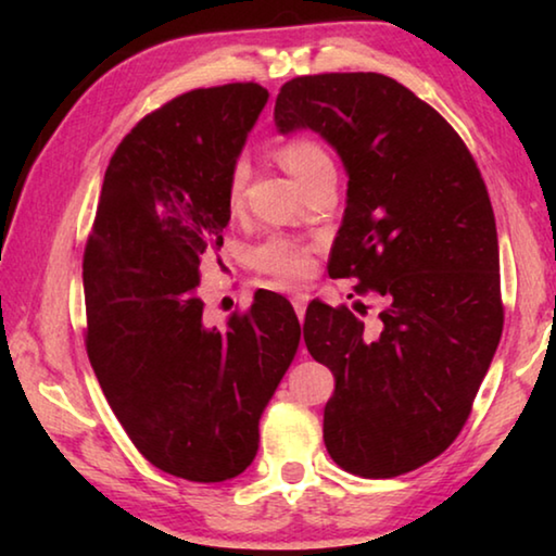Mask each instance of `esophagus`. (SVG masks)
Segmentation results:
<instances>
[{
  "instance_id": "esophagus-1",
  "label": "esophagus",
  "mask_w": 556,
  "mask_h": 556,
  "mask_svg": "<svg viewBox=\"0 0 556 556\" xmlns=\"http://www.w3.org/2000/svg\"><path fill=\"white\" fill-rule=\"evenodd\" d=\"M291 304H294V312L296 316L304 321V314H306V304H308V294H294L291 296Z\"/></svg>"
}]
</instances>
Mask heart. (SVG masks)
<instances>
[{
	"label": "heart",
	"instance_id": "obj_1",
	"mask_svg": "<svg viewBox=\"0 0 556 556\" xmlns=\"http://www.w3.org/2000/svg\"><path fill=\"white\" fill-rule=\"evenodd\" d=\"M281 162H285V168L299 184L304 181L308 174L316 172L318 166L331 164L328 162V154L324 152V147L312 137H291L289 142L281 147ZM244 181H248V164L238 162L232 166L228 181V195L232 205L240 203ZM252 262H255V267L260 271H265V275L277 277L281 281L306 279L314 271L312 244L281 232L269 235L265 242L257 244L255 252H252Z\"/></svg>",
	"mask_w": 556,
	"mask_h": 556
}]
</instances>
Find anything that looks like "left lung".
Returning <instances> with one entry per match:
<instances>
[{
    "instance_id": "left-lung-1",
    "label": "left lung",
    "mask_w": 556,
    "mask_h": 556,
    "mask_svg": "<svg viewBox=\"0 0 556 556\" xmlns=\"http://www.w3.org/2000/svg\"><path fill=\"white\" fill-rule=\"evenodd\" d=\"M275 122L281 135L316 131L341 156L348 193L328 275L380 299L375 314L363 301L306 308L308 353L336 378L326 448L348 473H409L454 444L501 343V257L481 172L434 108L380 73L289 80Z\"/></svg>"
}]
</instances>
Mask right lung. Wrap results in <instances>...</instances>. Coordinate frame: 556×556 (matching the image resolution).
Returning a JSON list of instances; mask_svg holds the SVG:
<instances>
[{
    "instance_id": "add662e5",
    "label": "right lung",
    "mask_w": 556,
    "mask_h": 556,
    "mask_svg": "<svg viewBox=\"0 0 556 556\" xmlns=\"http://www.w3.org/2000/svg\"><path fill=\"white\" fill-rule=\"evenodd\" d=\"M269 92L199 88L122 139L83 255L88 357L131 444L195 483L240 476L260 417L301 341L289 301L257 289L223 328L205 321L199 265L230 223L228 181Z\"/></svg>"
}]
</instances>
